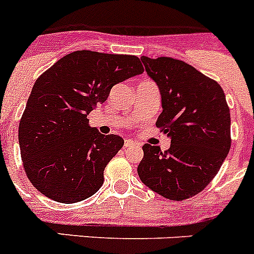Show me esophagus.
<instances>
[{
	"label": "esophagus",
	"mask_w": 254,
	"mask_h": 254,
	"mask_svg": "<svg viewBox=\"0 0 254 254\" xmlns=\"http://www.w3.org/2000/svg\"><path fill=\"white\" fill-rule=\"evenodd\" d=\"M133 146H140V143L134 142V141H132V140H126L125 141L126 149H127V147H133Z\"/></svg>",
	"instance_id": "esophagus-1"
}]
</instances>
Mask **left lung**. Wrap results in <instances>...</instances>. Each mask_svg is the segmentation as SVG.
Here are the masks:
<instances>
[{
    "label": "left lung",
    "mask_w": 254,
    "mask_h": 254,
    "mask_svg": "<svg viewBox=\"0 0 254 254\" xmlns=\"http://www.w3.org/2000/svg\"><path fill=\"white\" fill-rule=\"evenodd\" d=\"M147 75L161 94L163 112L156 127L170 137V147L145 143L137 173L145 186L172 201L199 193L226 159L230 112L215 80L183 61L141 57Z\"/></svg>",
    "instance_id": "1"
}]
</instances>
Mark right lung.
Masks as SVG:
<instances>
[{"instance_id":"obj_1","label":"right lung","mask_w":254,"mask_h":254,"mask_svg":"<svg viewBox=\"0 0 254 254\" xmlns=\"http://www.w3.org/2000/svg\"><path fill=\"white\" fill-rule=\"evenodd\" d=\"M142 72L136 56L76 51L38 77L20 120L19 143L26 176L40 193L75 203L98 192L125 141L99 133L87 116L114 85Z\"/></svg>"}]
</instances>
